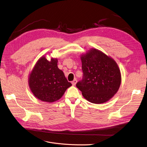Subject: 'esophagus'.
Returning <instances> with one entry per match:
<instances>
[{"label":"esophagus","mask_w":147,"mask_h":147,"mask_svg":"<svg viewBox=\"0 0 147 147\" xmlns=\"http://www.w3.org/2000/svg\"><path fill=\"white\" fill-rule=\"evenodd\" d=\"M77 80L76 79H74V80L71 82V83H72V84H73V86H75L76 84L77 83Z\"/></svg>","instance_id":"esophagus-1"}]
</instances>
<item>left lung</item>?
Returning a JSON list of instances; mask_svg holds the SVG:
<instances>
[{
    "instance_id": "1",
    "label": "left lung",
    "mask_w": 147,
    "mask_h": 147,
    "mask_svg": "<svg viewBox=\"0 0 147 147\" xmlns=\"http://www.w3.org/2000/svg\"><path fill=\"white\" fill-rule=\"evenodd\" d=\"M81 60L83 78L76 87L90 102L99 104L109 100L121 85L118 65L112 58L96 49L82 55Z\"/></svg>"
}]
</instances>
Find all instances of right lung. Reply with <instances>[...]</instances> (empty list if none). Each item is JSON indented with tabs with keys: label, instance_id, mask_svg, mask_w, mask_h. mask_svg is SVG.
<instances>
[{
	"label": "right lung",
	"instance_id": "obj_1",
	"mask_svg": "<svg viewBox=\"0 0 147 147\" xmlns=\"http://www.w3.org/2000/svg\"><path fill=\"white\" fill-rule=\"evenodd\" d=\"M56 58L49 61L42 57L30 74L29 87L40 100L49 103L58 100L72 85L67 80L63 71L58 68Z\"/></svg>",
	"mask_w": 147,
	"mask_h": 147
}]
</instances>
